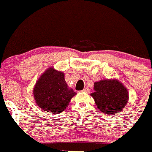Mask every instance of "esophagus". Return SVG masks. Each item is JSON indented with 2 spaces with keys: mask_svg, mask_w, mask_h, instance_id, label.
I'll return each mask as SVG.
<instances>
[{
  "mask_svg": "<svg viewBox=\"0 0 152 152\" xmlns=\"http://www.w3.org/2000/svg\"><path fill=\"white\" fill-rule=\"evenodd\" d=\"M82 92H83V93H89L90 89L88 88H85V89H83V90H82Z\"/></svg>",
  "mask_w": 152,
  "mask_h": 152,
  "instance_id": "obj_1",
  "label": "esophagus"
}]
</instances>
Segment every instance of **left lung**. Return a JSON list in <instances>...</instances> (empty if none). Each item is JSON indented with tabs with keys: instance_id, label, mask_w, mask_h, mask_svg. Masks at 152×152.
I'll use <instances>...</instances> for the list:
<instances>
[{
	"instance_id": "obj_1",
	"label": "left lung",
	"mask_w": 152,
	"mask_h": 152,
	"mask_svg": "<svg viewBox=\"0 0 152 152\" xmlns=\"http://www.w3.org/2000/svg\"><path fill=\"white\" fill-rule=\"evenodd\" d=\"M91 94L98 108L107 115L120 113L129 100L128 90L117 80H103L94 84Z\"/></svg>"
}]
</instances>
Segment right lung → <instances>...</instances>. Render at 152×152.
Masks as SVG:
<instances>
[{"label": "right lung", "instance_id": "1", "mask_svg": "<svg viewBox=\"0 0 152 152\" xmlns=\"http://www.w3.org/2000/svg\"><path fill=\"white\" fill-rule=\"evenodd\" d=\"M75 95L72 89L68 88L64 73L53 68L44 72L34 88L36 103L39 108L49 113L62 112Z\"/></svg>", "mask_w": 152, "mask_h": 152}]
</instances>
